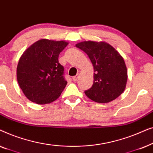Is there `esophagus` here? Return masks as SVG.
Listing matches in <instances>:
<instances>
[{
  "instance_id": "1",
  "label": "esophagus",
  "mask_w": 153,
  "mask_h": 153,
  "mask_svg": "<svg viewBox=\"0 0 153 153\" xmlns=\"http://www.w3.org/2000/svg\"><path fill=\"white\" fill-rule=\"evenodd\" d=\"M78 76H79V74H77L76 75V76H73L72 77V80L73 81H76V80H77V79H78Z\"/></svg>"
}]
</instances>
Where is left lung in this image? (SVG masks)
I'll return each mask as SVG.
<instances>
[{
  "mask_svg": "<svg viewBox=\"0 0 153 153\" xmlns=\"http://www.w3.org/2000/svg\"><path fill=\"white\" fill-rule=\"evenodd\" d=\"M76 47L87 54L95 72L93 85L85 91L87 97L99 103H107L119 97L127 81V68L120 54L105 42L84 41Z\"/></svg>",
  "mask_w": 153,
  "mask_h": 153,
  "instance_id": "8db88e82",
  "label": "left lung"
}]
</instances>
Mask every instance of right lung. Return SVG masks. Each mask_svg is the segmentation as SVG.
Masks as SVG:
<instances>
[{"instance_id":"1","label":"right lung","mask_w":153,"mask_h":153,"mask_svg":"<svg viewBox=\"0 0 153 153\" xmlns=\"http://www.w3.org/2000/svg\"><path fill=\"white\" fill-rule=\"evenodd\" d=\"M65 41L42 39L24 52L19 60L16 78L25 96L37 104L53 102L67 85L64 68L58 62Z\"/></svg>"}]
</instances>
